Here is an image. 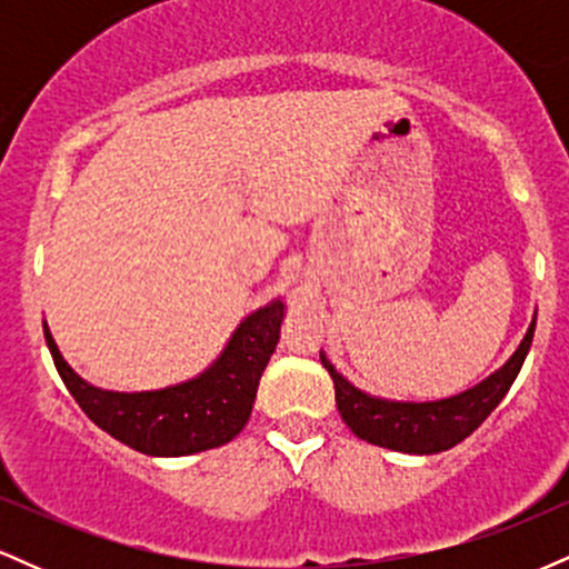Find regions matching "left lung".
I'll use <instances>...</instances> for the list:
<instances>
[{"label":"left lung","mask_w":569,"mask_h":569,"mask_svg":"<svg viewBox=\"0 0 569 569\" xmlns=\"http://www.w3.org/2000/svg\"><path fill=\"white\" fill-rule=\"evenodd\" d=\"M535 335V321L521 339L519 350L513 352L511 361L492 377L466 393L443 398V401L430 403H393L371 398L356 390L339 371L321 356V363L335 380L337 409L358 439L377 443V447L396 449V452L409 455H436L443 449H452L455 443L473 433L481 422L492 415L495 407L506 398L508 390L530 352Z\"/></svg>","instance_id":"8db88e82"}]
</instances>
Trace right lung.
<instances>
[{
    "label": "right lung",
    "mask_w": 569,
    "mask_h": 569,
    "mask_svg": "<svg viewBox=\"0 0 569 569\" xmlns=\"http://www.w3.org/2000/svg\"><path fill=\"white\" fill-rule=\"evenodd\" d=\"M280 321L283 305L262 307L240 323L224 356L206 375L152 393H109L93 388L63 361L48 323L44 339L63 385L98 428L136 452L181 457L221 447L243 430L262 371L278 345Z\"/></svg>",
    "instance_id": "right-lung-1"
}]
</instances>
